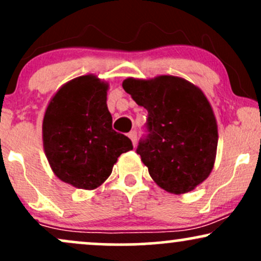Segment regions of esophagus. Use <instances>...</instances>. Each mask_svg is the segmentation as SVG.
Masks as SVG:
<instances>
[{"label": "esophagus", "instance_id": "esophagus-1", "mask_svg": "<svg viewBox=\"0 0 261 261\" xmlns=\"http://www.w3.org/2000/svg\"><path fill=\"white\" fill-rule=\"evenodd\" d=\"M128 139L131 140V142H133L134 146H136V141H137V133H136V131H131V133L128 134Z\"/></svg>", "mask_w": 261, "mask_h": 261}]
</instances>
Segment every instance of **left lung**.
Masks as SVG:
<instances>
[{
	"label": "left lung",
	"instance_id": "left-lung-1",
	"mask_svg": "<svg viewBox=\"0 0 261 261\" xmlns=\"http://www.w3.org/2000/svg\"><path fill=\"white\" fill-rule=\"evenodd\" d=\"M122 88L148 112V139L137 153L158 187L180 195L208 178L217 153V121L199 87L181 77H127Z\"/></svg>",
	"mask_w": 261,
	"mask_h": 261
}]
</instances>
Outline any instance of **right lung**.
I'll return each instance as SVG.
<instances>
[{
    "mask_svg": "<svg viewBox=\"0 0 261 261\" xmlns=\"http://www.w3.org/2000/svg\"><path fill=\"white\" fill-rule=\"evenodd\" d=\"M109 83L95 74L68 81L47 104L43 119V146L53 173L83 190L99 188L124 152L128 137L113 130L107 106Z\"/></svg>",
    "mask_w": 261,
    "mask_h": 261,
    "instance_id": "1",
    "label": "right lung"
}]
</instances>
